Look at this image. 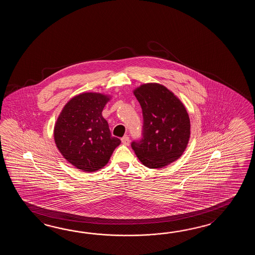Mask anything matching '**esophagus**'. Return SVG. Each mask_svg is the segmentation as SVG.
Returning <instances> with one entry per match:
<instances>
[{
  "label": "esophagus",
  "instance_id": "1",
  "mask_svg": "<svg viewBox=\"0 0 255 255\" xmlns=\"http://www.w3.org/2000/svg\"><path fill=\"white\" fill-rule=\"evenodd\" d=\"M121 141H122V143L126 145V146H128L129 145V136L128 135H124L122 138H121Z\"/></svg>",
  "mask_w": 255,
  "mask_h": 255
}]
</instances>
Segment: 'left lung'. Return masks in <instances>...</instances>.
I'll return each instance as SVG.
<instances>
[{"instance_id":"1","label":"left lung","mask_w":255,"mask_h":255,"mask_svg":"<svg viewBox=\"0 0 255 255\" xmlns=\"http://www.w3.org/2000/svg\"><path fill=\"white\" fill-rule=\"evenodd\" d=\"M134 95L142 109L139 139L131 147L146 167L160 168L178 159L190 139V122L183 104L159 84H145Z\"/></svg>"}]
</instances>
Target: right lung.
<instances>
[{
	"mask_svg": "<svg viewBox=\"0 0 255 255\" xmlns=\"http://www.w3.org/2000/svg\"><path fill=\"white\" fill-rule=\"evenodd\" d=\"M109 100L102 94H80L65 105L54 126V141L61 154L83 171L103 168L121 142L112 136L102 117Z\"/></svg>",
	"mask_w": 255,
	"mask_h": 255,
	"instance_id": "obj_1",
	"label": "right lung"
}]
</instances>
